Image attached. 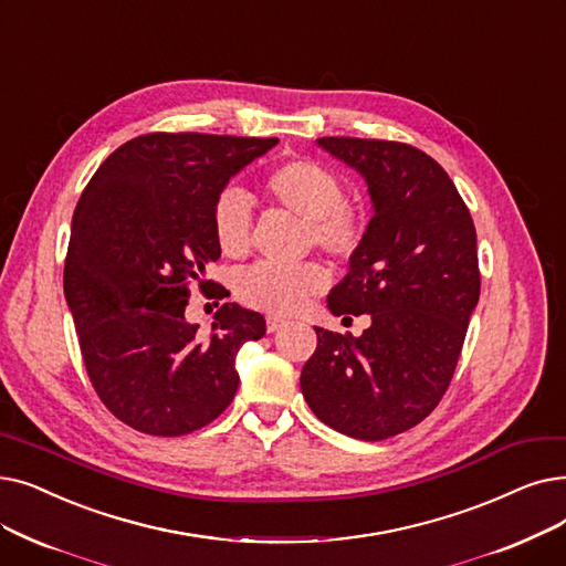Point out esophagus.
<instances>
[{
    "label": "esophagus",
    "mask_w": 566,
    "mask_h": 566,
    "mask_svg": "<svg viewBox=\"0 0 566 566\" xmlns=\"http://www.w3.org/2000/svg\"><path fill=\"white\" fill-rule=\"evenodd\" d=\"M284 326H286V322H284V318H280V316H268V318H265L268 333H277V331H282Z\"/></svg>",
    "instance_id": "1"
}]
</instances>
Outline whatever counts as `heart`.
<instances>
[{
  "mask_svg": "<svg viewBox=\"0 0 566 566\" xmlns=\"http://www.w3.org/2000/svg\"><path fill=\"white\" fill-rule=\"evenodd\" d=\"M265 199L280 210L301 217L305 222V244L318 248L333 259H352L365 238L363 214L344 201L342 182L307 159H289L273 166L263 182ZM212 233L224 256L242 259L252 250V210L238 189H227L212 208ZM331 284L322 263L277 268L259 263L238 282V296L270 314H296L310 305Z\"/></svg>",
  "mask_w": 566,
  "mask_h": 566,
  "instance_id": "heart-1",
  "label": "heart"
}]
</instances>
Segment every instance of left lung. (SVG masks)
<instances>
[{
    "instance_id": "1",
    "label": "left lung",
    "mask_w": 566,
    "mask_h": 566,
    "mask_svg": "<svg viewBox=\"0 0 566 566\" xmlns=\"http://www.w3.org/2000/svg\"><path fill=\"white\" fill-rule=\"evenodd\" d=\"M316 143L358 170L375 210L328 310L373 324L360 337L314 328L301 388L318 421L379 441L421 423L451 384L481 293L476 229L447 170L416 147Z\"/></svg>"
}]
</instances>
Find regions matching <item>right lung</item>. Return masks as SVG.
<instances>
[{"mask_svg": "<svg viewBox=\"0 0 566 566\" xmlns=\"http://www.w3.org/2000/svg\"><path fill=\"white\" fill-rule=\"evenodd\" d=\"M275 145L145 134L119 145L87 182L71 219L64 296L96 396L129 428L180 437L231 405L235 354L265 335L263 316L224 303L203 337L185 307L193 284L214 286L206 280L222 254L214 201Z\"/></svg>", "mask_w": 566, "mask_h": 566, "instance_id": "1", "label": "right lung"}]
</instances>
